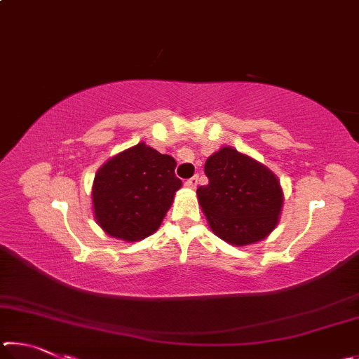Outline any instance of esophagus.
I'll return each mask as SVG.
<instances>
[{
	"mask_svg": "<svg viewBox=\"0 0 359 359\" xmlns=\"http://www.w3.org/2000/svg\"><path fill=\"white\" fill-rule=\"evenodd\" d=\"M198 182H199V177H198V175H193L191 179H188V180L185 182V185H187L188 188H194V187L198 185Z\"/></svg>",
	"mask_w": 359,
	"mask_h": 359,
	"instance_id": "1",
	"label": "esophagus"
}]
</instances>
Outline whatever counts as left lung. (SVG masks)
I'll return each mask as SVG.
<instances>
[{
  "label": "left lung",
  "instance_id": "obj_1",
  "mask_svg": "<svg viewBox=\"0 0 359 359\" xmlns=\"http://www.w3.org/2000/svg\"><path fill=\"white\" fill-rule=\"evenodd\" d=\"M209 184L196 190L199 205L218 238L231 245L263 241L277 226L283 191L277 175L233 147L205 161Z\"/></svg>",
  "mask_w": 359,
  "mask_h": 359
}]
</instances>
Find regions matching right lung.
Returning a JSON list of instances; mask_svg holds the SVG:
<instances>
[{"mask_svg":"<svg viewBox=\"0 0 359 359\" xmlns=\"http://www.w3.org/2000/svg\"><path fill=\"white\" fill-rule=\"evenodd\" d=\"M171 155L144 142L112 156L95 175L93 214L104 233L126 242L142 241L160 228L182 187Z\"/></svg>","mask_w":359,"mask_h":359,"instance_id":"1","label":"right lung"}]
</instances>
